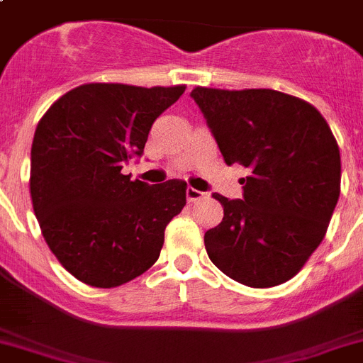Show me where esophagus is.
<instances>
[{"label": "esophagus", "mask_w": 363, "mask_h": 363, "mask_svg": "<svg viewBox=\"0 0 363 363\" xmlns=\"http://www.w3.org/2000/svg\"><path fill=\"white\" fill-rule=\"evenodd\" d=\"M186 197L190 203H195V201H199L204 197V191L201 190H195V188H186Z\"/></svg>", "instance_id": "obj_1"}]
</instances>
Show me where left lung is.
Listing matches in <instances>:
<instances>
[{
	"mask_svg": "<svg viewBox=\"0 0 363 363\" xmlns=\"http://www.w3.org/2000/svg\"><path fill=\"white\" fill-rule=\"evenodd\" d=\"M228 166L241 164L242 199L216 194L225 217L204 234L208 257L234 281L281 285L301 270L340 197L342 162L316 107L274 89L190 93Z\"/></svg>",
	"mask_w": 363,
	"mask_h": 363,
	"instance_id": "1",
	"label": "left lung"
}]
</instances>
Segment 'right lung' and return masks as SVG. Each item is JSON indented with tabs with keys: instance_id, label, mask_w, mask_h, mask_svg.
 Masks as SVG:
<instances>
[{
	"instance_id": "right-lung-1",
	"label": "right lung",
	"mask_w": 363,
	"mask_h": 363,
	"mask_svg": "<svg viewBox=\"0 0 363 363\" xmlns=\"http://www.w3.org/2000/svg\"><path fill=\"white\" fill-rule=\"evenodd\" d=\"M184 86L86 84L43 115L30 150V197L47 245L67 272L99 289L124 285L159 259L186 182L131 181L153 122Z\"/></svg>"
}]
</instances>
